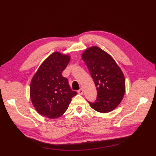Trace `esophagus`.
<instances>
[{
	"mask_svg": "<svg viewBox=\"0 0 156 156\" xmlns=\"http://www.w3.org/2000/svg\"><path fill=\"white\" fill-rule=\"evenodd\" d=\"M83 93H84V90H83L82 88L80 89L78 91V94H81V95H82V94H83Z\"/></svg>",
	"mask_w": 156,
	"mask_h": 156,
	"instance_id": "esophagus-1",
	"label": "esophagus"
}]
</instances>
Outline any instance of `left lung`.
<instances>
[{
  "label": "left lung",
  "mask_w": 156,
  "mask_h": 156,
  "mask_svg": "<svg viewBox=\"0 0 156 156\" xmlns=\"http://www.w3.org/2000/svg\"><path fill=\"white\" fill-rule=\"evenodd\" d=\"M96 87V102L90 103L101 113L112 111L119 106L126 92L124 75L112 56L99 47L92 46L81 55Z\"/></svg>",
  "instance_id": "1"
}]
</instances>
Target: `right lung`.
Here are the masks:
<instances>
[{
	"instance_id": "add662e5",
	"label": "right lung",
	"mask_w": 156,
	"mask_h": 156,
	"mask_svg": "<svg viewBox=\"0 0 156 156\" xmlns=\"http://www.w3.org/2000/svg\"><path fill=\"white\" fill-rule=\"evenodd\" d=\"M71 59L68 54L56 51L41 64L33 75L30 97L35 110L41 116L55 119L66 111L72 98L77 94L71 90L62 72Z\"/></svg>"
}]
</instances>
